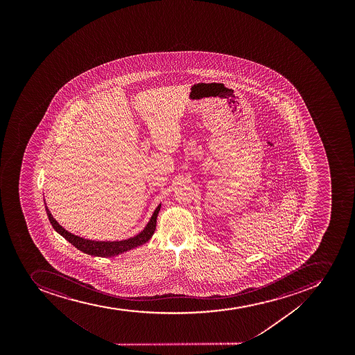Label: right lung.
<instances>
[{"mask_svg":"<svg viewBox=\"0 0 355 355\" xmlns=\"http://www.w3.org/2000/svg\"><path fill=\"white\" fill-rule=\"evenodd\" d=\"M160 207L161 204H159L153 214H152L151 219L148 221V225L138 235L128 239H123V241H116V242H96V241H91V239H85L79 237V236L73 235L71 232L64 230L62 226H60L57 220L52 217V214H51L46 205H45V210H46L47 217L50 220L51 225L53 226L55 232H59L60 235L64 237L76 248H78L79 251L84 252L88 255H94V257H111L121 254L123 252L141 246V245L150 241L154 232H155L157 218Z\"/></svg>","mask_w":355,"mask_h":355,"instance_id":"1","label":"right lung"}]
</instances>
